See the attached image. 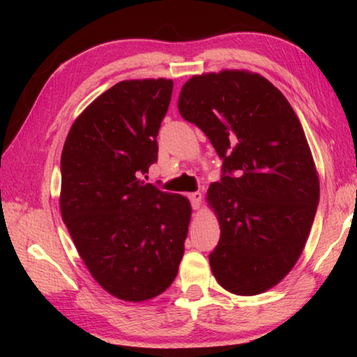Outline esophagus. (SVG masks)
I'll list each match as a JSON object with an SVG mask.
<instances>
[{"label":"esophagus","mask_w":357,"mask_h":357,"mask_svg":"<svg viewBox=\"0 0 357 357\" xmlns=\"http://www.w3.org/2000/svg\"><path fill=\"white\" fill-rule=\"evenodd\" d=\"M202 192H192L189 193V200L192 203V208L193 209H200L202 208Z\"/></svg>","instance_id":"34e87169"}]
</instances>
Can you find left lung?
<instances>
[{
  "mask_svg": "<svg viewBox=\"0 0 357 357\" xmlns=\"http://www.w3.org/2000/svg\"><path fill=\"white\" fill-rule=\"evenodd\" d=\"M178 110L223 160L206 193L220 225L211 271L233 294L268 291L299 259L319 202L304 129L285 96L249 70L193 75Z\"/></svg>",
  "mask_w": 357,
  "mask_h": 357,
  "instance_id": "8db88e82",
  "label": "left lung"
}]
</instances>
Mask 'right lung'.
Segmentation results:
<instances>
[{
    "label": "right lung",
    "mask_w": 357,
    "mask_h": 357,
    "mask_svg": "<svg viewBox=\"0 0 357 357\" xmlns=\"http://www.w3.org/2000/svg\"><path fill=\"white\" fill-rule=\"evenodd\" d=\"M170 78L119 82L80 113L61 154L59 208L77 252L107 293L153 299L184 255L190 202L142 181L157 160Z\"/></svg>",
    "instance_id": "1"
}]
</instances>
